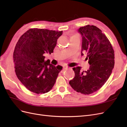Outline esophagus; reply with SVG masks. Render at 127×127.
I'll return each instance as SVG.
<instances>
[{"instance_id":"1","label":"esophagus","mask_w":127,"mask_h":127,"mask_svg":"<svg viewBox=\"0 0 127 127\" xmlns=\"http://www.w3.org/2000/svg\"><path fill=\"white\" fill-rule=\"evenodd\" d=\"M63 69H64V70H67L68 69V67H67V66H64V67H63Z\"/></svg>"}]
</instances>
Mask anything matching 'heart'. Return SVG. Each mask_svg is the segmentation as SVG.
Returning <instances> with one entry per match:
<instances>
[{"mask_svg":"<svg viewBox=\"0 0 127 127\" xmlns=\"http://www.w3.org/2000/svg\"><path fill=\"white\" fill-rule=\"evenodd\" d=\"M77 35V36H78V35H77V34H76V35Z\"/></svg>","mask_w":127,"mask_h":127,"instance_id":"b5f03b06","label":"heart"}]
</instances>
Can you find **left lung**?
<instances>
[{
    "mask_svg": "<svg viewBox=\"0 0 127 127\" xmlns=\"http://www.w3.org/2000/svg\"><path fill=\"white\" fill-rule=\"evenodd\" d=\"M82 36V52L87 53L89 69L82 72L80 67L73 68L75 77L69 82L76 92L90 94L96 92L105 83L114 65V51L110 41L102 31L94 25H87L78 30Z\"/></svg>",
    "mask_w": 127,
    "mask_h": 127,
    "instance_id": "obj_1",
    "label": "left lung"
}]
</instances>
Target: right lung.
I'll use <instances>...</instances> for the list:
<instances>
[{"mask_svg": "<svg viewBox=\"0 0 127 127\" xmlns=\"http://www.w3.org/2000/svg\"><path fill=\"white\" fill-rule=\"evenodd\" d=\"M63 31L31 29L19 39L13 53L15 71L18 79L34 93L44 94L54 86L63 67L45 61L44 53L53 52Z\"/></svg>", "mask_w": 127, "mask_h": 127, "instance_id": "add662e5", "label": "right lung"}]
</instances>
